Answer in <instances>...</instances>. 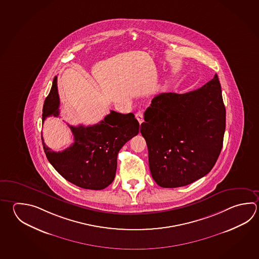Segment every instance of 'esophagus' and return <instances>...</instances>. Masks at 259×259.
<instances>
[{
    "label": "esophagus",
    "mask_w": 259,
    "mask_h": 259,
    "mask_svg": "<svg viewBox=\"0 0 259 259\" xmlns=\"http://www.w3.org/2000/svg\"><path fill=\"white\" fill-rule=\"evenodd\" d=\"M136 118L137 119V121L139 122V123L141 124L142 122H144V113L141 111L137 112L136 113Z\"/></svg>",
    "instance_id": "1"
}]
</instances>
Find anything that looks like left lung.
I'll return each mask as SVG.
<instances>
[{
  "instance_id": "left-lung-1",
  "label": "left lung",
  "mask_w": 259,
  "mask_h": 259,
  "mask_svg": "<svg viewBox=\"0 0 259 259\" xmlns=\"http://www.w3.org/2000/svg\"><path fill=\"white\" fill-rule=\"evenodd\" d=\"M225 115L217 75L195 91L161 93L152 100L140 132L157 185L183 187L211 170L223 148Z\"/></svg>"
}]
</instances>
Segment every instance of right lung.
<instances>
[{
  "mask_svg": "<svg viewBox=\"0 0 259 259\" xmlns=\"http://www.w3.org/2000/svg\"><path fill=\"white\" fill-rule=\"evenodd\" d=\"M57 76L45 100L42 122L59 115ZM74 143L61 152L52 151L42 144L46 156L65 180L87 190H103L112 183L117 168V155L123 145L140 131L134 113L111 111L103 121L91 126L68 125Z\"/></svg>",
  "mask_w": 259,
  "mask_h": 259,
  "instance_id": "1",
  "label": "right lung"
}]
</instances>
